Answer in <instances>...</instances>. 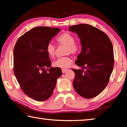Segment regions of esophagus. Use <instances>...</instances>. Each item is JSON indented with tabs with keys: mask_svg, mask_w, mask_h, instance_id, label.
I'll list each match as a JSON object with an SVG mask.
<instances>
[{
	"mask_svg": "<svg viewBox=\"0 0 127 127\" xmlns=\"http://www.w3.org/2000/svg\"><path fill=\"white\" fill-rule=\"evenodd\" d=\"M67 70H68V69H62V73H65V72Z\"/></svg>",
	"mask_w": 127,
	"mask_h": 127,
	"instance_id": "obj_1",
	"label": "esophagus"
}]
</instances>
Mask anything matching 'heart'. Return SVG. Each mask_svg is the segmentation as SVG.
<instances>
[{
	"label": "heart",
	"mask_w": 127,
	"mask_h": 127,
	"mask_svg": "<svg viewBox=\"0 0 127 127\" xmlns=\"http://www.w3.org/2000/svg\"><path fill=\"white\" fill-rule=\"evenodd\" d=\"M57 41L59 44L66 46L65 53L66 54L70 53L75 54L80 49L79 44L75 42V37L73 34L68 32H64L57 38ZM46 52L48 56L53 57L55 56L56 47L52 42H49L46 46ZM73 62L71 57L70 56H65L59 58L53 63V65L57 68H65L70 65Z\"/></svg>",
	"instance_id": "obj_1"
}]
</instances>
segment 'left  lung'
<instances>
[{
	"label": "left lung",
	"instance_id": "8db88e82",
	"mask_svg": "<svg viewBox=\"0 0 127 127\" xmlns=\"http://www.w3.org/2000/svg\"><path fill=\"white\" fill-rule=\"evenodd\" d=\"M69 30L78 34L82 46L75 61L82 70L72 69L75 73L74 88L83 97H95L107 85L113 71L112 43L105 32L90 25L70 26Z\"/></svg>",
	"mask_w": 127,
	"mask_h": 127
}]
</instances>
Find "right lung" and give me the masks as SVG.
<instances>
[{"label":"right lung","mask_w":127,"mask_h":127,"mask_svg":"<svg viewBox=\"0 0 127 127\" xmlns=\"http://www.w3.org/2000/svg\"><path fill=\"white\" fill-rule=\"evenodd\" d=\"M59 31V28L34 27L20 37L14 47L15 75L25 94L37 101L50 97L62 74L61 68L51 67L46 49Z\"/></svg>","instance_id":"1"}]
</instances>
